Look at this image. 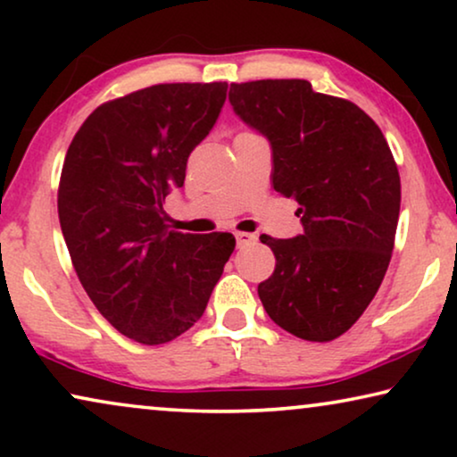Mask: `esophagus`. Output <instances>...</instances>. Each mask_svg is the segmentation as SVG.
<instances>
[{
  "mask_svg": "<svg viewBox=\"0 0 457 457\" xmlns=\"http://www.w3.org/2000/svg\"><path fill=\"white\" fill-rule=\"evenodd\" d=\"M235 239H237V247H245V245H249V243H255L258 237H255L253 233H245V230H237Z\"/></svg>",
  "mask_w": 457,
  "mask_h": 457,
  "instance_id": "1",
  "label": "esophagus"
}]
</instances>
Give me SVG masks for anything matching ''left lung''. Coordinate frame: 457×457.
I'll list each match as a JSON object with an SVG mask.
<instances>
[{
	"mask_svg": "<svg viewBox=\"0 0 457 457\" xmlns=\"http://www.w3.org/2000/svg\"><path fill=\"white\" fill-rule=\"evenodd\" d=\"M228 99L272 147V187L299 204L303 235L260 241L277 266L258 285L268 316L305 341H333L364 314L389 268L402 204L377 122L303 79L230 83Z\"/></svg>",
	"mask_w": 457,
	"mask_h": 457,
	"instance_id": "obj_1",
	"label": "left lung"
}]
</instances>
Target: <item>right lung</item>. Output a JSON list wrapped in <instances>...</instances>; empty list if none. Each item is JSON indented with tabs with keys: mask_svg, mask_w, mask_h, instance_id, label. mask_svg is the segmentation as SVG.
Wrapping results in <instances>:
<instances>
[{
	"mask_svg": "<svg viewBox=\"0 0 457 457\" xmlns=\"http://www.w3.org/2000/svg\"><path fill=\"white\" fill-rule=\"evenodd\" d=\"M227 83L145 87L96 108L74 135L58 216L77 277L105 320L162 345L202 318L235 237L168 227L164 202L214 127Z\"/></svg>",
	"mask_w": 457,
	"mask_h": 457,
	"instance_id": "add662e5",
	"label": "right lung"
}]
</instances>
